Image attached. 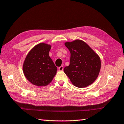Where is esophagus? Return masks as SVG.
<instances>
[{"instance_id": "34e87169", "label": "esophagus", "mask_w": 124, "mask_h": 124, "mask_svg": "<svg viewBox=\"0 0 124 124\" xmlns=\"http://www.w3.org/2000/svg\"><path fill=\"white\" fill-rule=\"evenodd\" d=\"M58 70H59L60 71H62L63 70V66H61V67H60L59 68H58Z\"/></svg>"}]
</instances>
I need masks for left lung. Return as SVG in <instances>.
Masks as SVG:
<instances>
[{
	"label": "left lung",
	"instance_id": "obj_1",
	"mask_svg": "<svg viewBox=\"0 0 124 124\" xmlns=\"http://www.w3.org/2000/svg\"><path fill=\"white\" fill-rule=\"evenodd\" d=\"M64 45L70 52V64L64 68L65 74L78 87L83 88L92 84L101 70L99 56L81 40L66 42Z\"/></svg>",
	"mask_w": 124,
	"mask_h": 124
}]
</instances>
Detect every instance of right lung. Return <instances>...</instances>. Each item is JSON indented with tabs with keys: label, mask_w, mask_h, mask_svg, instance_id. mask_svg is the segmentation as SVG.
Segmentation results:
<instances>
[{
	"label": "right lung",
	"mask_w": 124,
	"mask_h": 124,
	"mask_svg": "<svg viewBox=\"0 0 124 124\" xmlns=\"http://www.w3.org/2000/svg\"><path fill=\"white\" fill-rule=\"evenodd\" d=\"M51 46L45 43L35 45L29 52L23 64V72L33 85L44 86L51 82L57 68L49 56Z\"/></svg>",
	"instance_id": "obj_1"
}]
</instances>
